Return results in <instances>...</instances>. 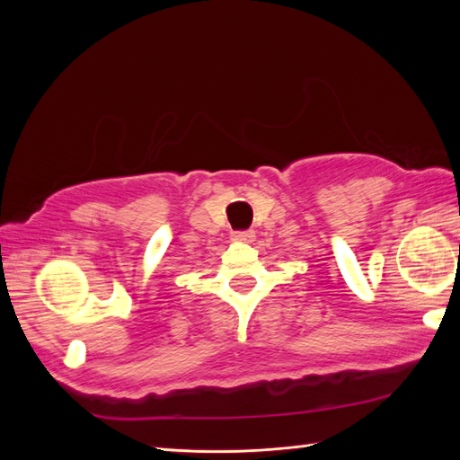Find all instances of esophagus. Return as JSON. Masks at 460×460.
I'll return each instance as SVG.
<instances>
[{"label":"esophagus","instance_id":"esophagus-1","mask_svg":"<svg viewBox=\"0 0 460 460\" xmlns=\"http://www.w3.org/2000/svg\"><path fill=\"white\" fill-rule=\"evenodd\" d=\"M234 240H235V242H243V243H252V242L255 240V232H253V230L234 232Z\"/></svg>","mask_w":460,"mask_h":460}]
</instances>
